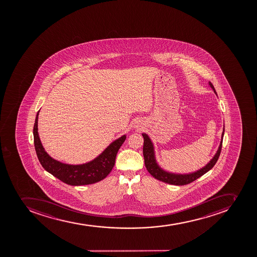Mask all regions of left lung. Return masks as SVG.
Returning <instances> with one entry per match:
<instances>
[{"mask_svg": "<svg viewBox=\"0 0 257 257\" xmlns=\"http://www.w3.org/2000/svg\"><path fill=\"white\" fill-rule=\"evenodd\" d=\"M209 84L214 90V93H216L214 85L212 84L211 82H209ZM223 135H224V128H223V132L222 133V137H221L220 145H219L218 150H217V153L214 158L204 168H200V170L194 172V173H188V174H177V173H169V172L164 171L163 168L159 166V164L156 162V159H155V148H154L152 141L150 140V137H148V135L143 133L142 134L144 137L143 155L144 159H145V164H146L148 172L156 179L168 183V184L176 185V186L189 184L204 175V173L209 172L215 165L216 163L218 161V157L220 155Z\"/></svg>", "mask_w": 257, "mask_h": 257, "instance_id": "obj_1", "label": "left lung"}]
</instances>
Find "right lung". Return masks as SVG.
<instances>
[{
    "label": "right lung",
    "instance_id": "right-lung-1",
    "mask_svg": "<svg viewBox=\"0 0 257 257\" xmlns=\"http://www.w3.org/2000/svg\"><path fill=\"white\" fill-rule=\"evenodd\" d=\"M36 115L34 125V148L40 164L47 172L71 186L93 184L104 179L115 165L116 154L125 141V135L110 144L104 151L92 161L79 165L63 164L50 157L46 152L38 132V119Z\"/></svg>",
    "mask_w": 257,
    "mask_h": 257
}]
</instances>
